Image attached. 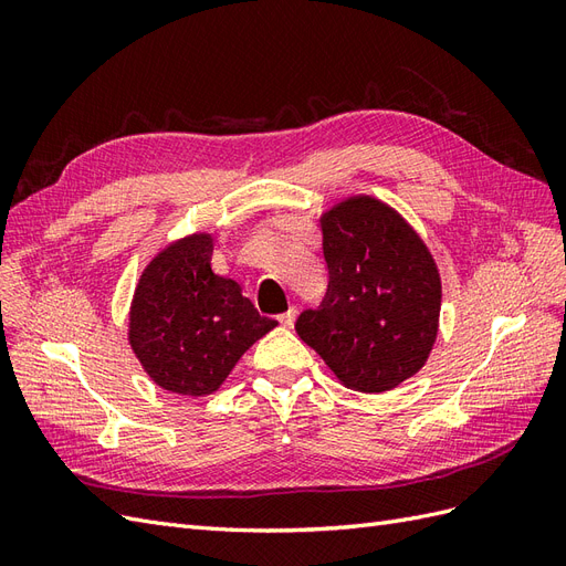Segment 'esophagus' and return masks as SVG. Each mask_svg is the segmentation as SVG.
I'll list each match as a JSON object with an SVG mask.
<instances>
[{"mask_svg": "<svg viewBox=\"0 0 566 566\" xmlns=\"http://www.w3.org/2000/svg\"><path fill=\"white\" fill-rule=\"evenodd\" d=\"M295 318H297V310H295V306H290V310H287L285 314H281V316H279L281 325H285V328H293Z\"/></svg>", "mask_w": 566, "mask_h": 566, "instance_id": "obj_1", "label": "esophagus"}]
</instances>
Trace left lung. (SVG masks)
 Wrapping results in <instances>:
<instances>
[{
    "mask_svg": "<svg viewBox=\"0 0 566 566\" xmlns=\"http://www.w3.org/2000/svg\"><path fill=\"white\" fill-rule=\"evenodd\" d=\"M328 290L297 316V335L337 380L378 394L418 373L437 337L441 281L430 250L373 198H352L321 219Z\"/></svg>",
    "mask_w": 566,
    "mask_h": 566,
    "instance_id": "8db88e82",
    "label": "left lung"
}]
</instances>
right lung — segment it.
Listing matches in <instances>:
<instances>
[{
    "label": "right lung",
    "instance_id": "right-lung-1",
    "mask_svg": "<svg viewBox=\"0 0 566 566\" xmlns=\"http://www.w3.org/2000/svg\"><path fill=\"white\" fill-rule=\"evenodd\" d=\"M212 238L198 233L163 250L134 293L129 342L167 391L212 394L256 339L276 328L210 266Z\"/></svg>",
    "mask_w": 566,
    "mask_h": 566
}]
</instances>
